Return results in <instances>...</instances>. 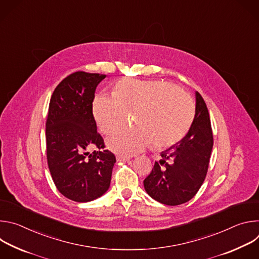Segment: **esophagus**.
I'll list each match as a JSON object with an SVG mask.
<instances>
[{
    "mask_svg": "<svg viewBox=\"0 0 259 259\" xmlns=\"http://www.w3.org/2000/svg\"><path fill=\"white\" fill-rule=\"evenodd\" d=\"M130 158L129 157H125V156H117V161L118 162H127L129 161Z\"/></svg>",
    "mask_w": 259,
    "mask_h": 259,
    "instance_id": "1",
    "label": "esophagus"
}]
</instances>
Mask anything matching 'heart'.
I'll use <instances>...</instances> for the list:
<instances>
[{
	"instance_id": "obj_1",
	"label": "heart",
	"mask_w": 259,
	"mask_h": 259,
	"mask_svg": "<svg viewBox=\"0 0 259 259\" xmlns=\"http://www.w3.org/2000/svg\"><path fill=\"white\" fill-rule=\"evenodd\" d=\"M137 114V130L122 131L107 140L112 151L123 156L140 153L152 143L156 149L171 146L190 129L195 116L192 98L171 83L123 80L114 96L99 94L93 101V116L104 134L123 128L129 115Z\"/></svg>"
}]
</instances>
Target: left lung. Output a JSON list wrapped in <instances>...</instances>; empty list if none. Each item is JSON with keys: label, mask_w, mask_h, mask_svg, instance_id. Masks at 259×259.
Returning a JSON list of instances; mask_svg holds the SVG:
<instances>
[{"label": "left lung", "mask_w": 259, "mask_h": 259, "mask_svg": "<svg viewBox=\"0 0 259 259\" xmlns=\"http://www.w3.org/2000/svg\"><path fill=\"white\" fill-rule=\"evenodd\" d=\"M213 147L207 105L196 92V114L192 126L179 142L161 153L143 186L154 200L169 206L190 201L203 184Z\"/></svg>", "instance_id": "8db88e82"}]
</instances>
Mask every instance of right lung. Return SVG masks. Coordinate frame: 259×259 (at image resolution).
I'll return each instance as SVG.
<instances>
[{"instance_id": "1", "label": "right lung", "mask_w": 259, "mask_h": 259, "mask_svg": "<svg viewBox=\"0 0 259 259\" xmlns=\"http://www.w3.org/2000/svg\"><path fill=\"white\" fill-rule=\"evenodd\" d=\"M100 73L76 71L55 88L46 122L47 161L57 190L67 199L85 203L101 197L109 188L115 155L104 150L92 113ZM94 144L92 154L85 151Z\"/></svg>"}]
</instances>
